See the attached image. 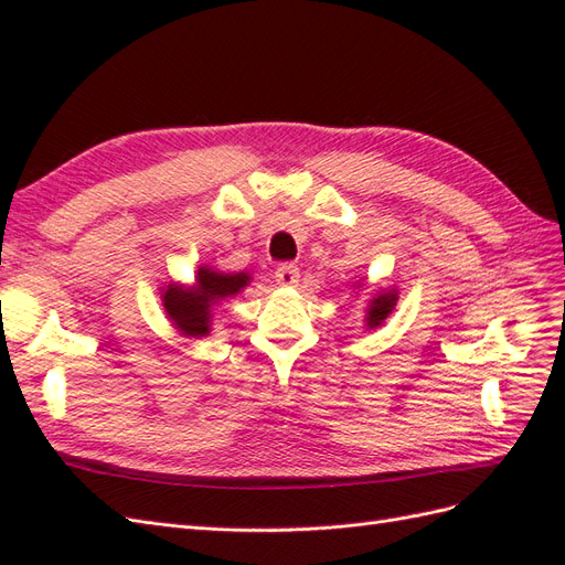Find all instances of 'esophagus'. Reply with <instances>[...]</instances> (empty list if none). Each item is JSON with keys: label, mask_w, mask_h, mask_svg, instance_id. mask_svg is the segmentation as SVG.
I'll list each match as a JSON object with an SVG mask.
<instances>
[{"label": "esophagus", "mask_w": 565, "mask_h": 565, "mask_svg": "<svg viewBox=\"0 0 565 565\" xmlns=\"http://www.w3.org/2000/svg\"><path fill=\"white\" fill-rule=\"evenodd\" d=\"M276 282L282 287H292L299 282V268L295 264H280L276 268Z\"/></svg>", "instance_id": "34e87169"}]
</instances>
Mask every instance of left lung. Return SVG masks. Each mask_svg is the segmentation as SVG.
Listing matches in <instances>:
<instances>
[{"label":"left lung","instance_id":"obj_1","mask_svg":"<svg viewBox=\"0 0 565 565\" xmlns=\"http://www.w3.org/2000/svg\"><path fill=\"white\" fill-rule=\"evenodd\" d=\"M396 301H398V292L396 289H382V292L374 295L370 299V306H367V313H365V324L367 328H380V324L391 316V311L396 309Z\"/></svg>","mask_w":565,"mask_h":565}]
</instances>
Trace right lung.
<instances>
[{
	"label": "right lung",
	"mask_w": 565,
	"mask_h": 565,
	"mask_svg": "<svg viewBox=\"0 0 565 565\" xmlns=\"http://www.w3.org/2000/svg\"><path fill=\"white\" fill-rule=\"evenodd\" d=\"M252 278L247 273H221L214 268H198L195 285L183 287L179 282H169L162 292V306L167 318L174 328L188 337L200 339L212 330V309L233 295L247 287Z\"/></svg>",
	"instance_id": "obj_1"
}]
</instances>
